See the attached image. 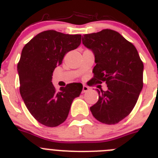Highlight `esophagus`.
<instances>
[{"label": "esophagus", "instance_id": "1", "mask_svg": "<svg viewBox=\"0 0 158 158\" xmlns=\"http://www.w3.org/2000/svg\"><path fill=\"white\" fill-rule=\"evenodd\" d=\"M89 90V88L87 85H83V89H82V93H85Z\"/></svg>", "mask_w": 158, "mask_h": 158}]
</instances>
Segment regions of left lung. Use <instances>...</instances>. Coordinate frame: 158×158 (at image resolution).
Returning <instances> with one entry per match:
<instances>
[{
	"label": "left lung",
	"mask_w": 158,
	"mask_h": 158,
	"mask_svg": "<svg viewBox=\"0 0 158 158\" xmlns=\"http://www.w3.org/2000/svg\"><path fill=\"white\" fill-rule=\"evenodd\" d=\"M82 43L94 53L92 81L105 82L107 87V91L97 89L99 100L90 111L103 123H118L131 112L139 99L143 87V62L135 46L111 29L84 35Z\"/></svg>",
	"instance_id": "obj_1"
}]
</instances>
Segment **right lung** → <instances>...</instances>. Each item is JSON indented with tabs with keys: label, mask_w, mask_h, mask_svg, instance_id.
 <instances>
[{
	"label": "right lung",
	"mask_w": 158,
	"mask_h": 158,
	"mask_svg": "<svg viewBox=\"0 0 158 158\" xmlns=\"http://www.w3.org/2000/svg\"><path fill=\"white\" fill-rule=\"evenodd\" d=\"M81 42V35L48 30L35 36L22 50L17 65L19 93L32 116L44 126L62 124L69 115L73 100L81 93V83L68 84L57 91L51 82L55 67Z\"/></svg>",
	"instance_id": "1"
}]
</instances>
